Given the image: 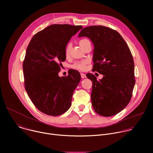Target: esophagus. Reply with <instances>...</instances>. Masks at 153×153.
I'll return each instance as SVG.
<instances>
[{
	"label": "esophagus",
	"instance_id": "34e87169",
	"mask_svg": "<svg viewBox=\"0 0 153 153\" xmlns=\"http://www.w3.org/2000/svg\"><path fill=\"white\" fill-rule=\"evenodd\" d=\"M80 75H81V77H82V79H85V78H86V76L85 74H84V73H81V74H80Z\"/></svg>",
	"mask_w": 153,
	"mask_h": 153
}]
</instances>
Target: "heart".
I'll use <instances>...</instances> for the list:
<instances>
[{"label":"heart","mask_w":153,"mask_h":153,"mask_svg":"<svg viewBox=\"0 0 153 153\" xmlns=\"http://www.w3.org/2000/svg\"><path fill=\"white\" fill-rule=\"evenodd\" d=\"M88 41H89L87 39H82L80 40L79 42V44L81 47H83L85 43L86 42H87ZM71 48V45L70 43H68V44L67 45L66 48H65V55L67 56H69L70 53V50ZM87 63V61L86 60H83V61H79L77 62H76L74 65H72V67L73 68L75 69H78V70H83L85 68V66H86V64Z\"/></svg>","instance_id":"heart-1"}]
</instances>
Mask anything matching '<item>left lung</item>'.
<instances>
[{"mask_svg": "<svg viewBox=\"0 0 153 153\" xmlns=\"http://www.w3.org/2000/svg\"><path fill=\"white\" fill-rule=\"evenodd\" d=\"M78 37H86L92 42L93 70L103 75L99 80L91 73L86 75L93 82L92 106L100 116H114L123 110L132 97L136 80L131 53L121 35L110 28L88 27Z\"/></svg>", "mask_w": 153, "mask_h": 153, "instance_id": "8db88e82", "label": "left lung"}]
</instances>
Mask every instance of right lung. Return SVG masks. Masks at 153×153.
I'll list each match as a JSON object with an SVG mask.
<instances>
[{"label":"right lung","instance_id":"1","mask_svg":"<svg viewBox=\"0 0 153 153\" xmlns=\"http://www.w3.org/2000/svg\"><path fill=\"white\" fill-rule=\"evenodd\" d=\"M82 26L51 25L36 34L27 47L23 63L25 90L36 107L49 116L66 112L81 79L79 71L59 77L61 62L66 59L65 48Z\"/></svg>","mask_w":153,"mask_h":153}]
</instances>
